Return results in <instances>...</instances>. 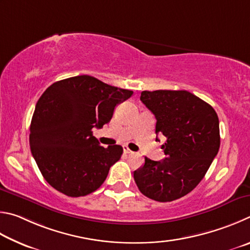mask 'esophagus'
Wrapping results in <instances>:
<instances>
[{
    "label": "esophagus",
    "mask_w": 250,
    "mask_h": 250,
    "mask_svg": "<svg viewBox=\"0 0 250 250\" xmlns=\"http://www.w3.org/2000/svg\"><path fill=\"white\" fill-rule=\"evenodd\" d=\"M123 149H124V152H125V154H132V150H130L129 149V148L127 147V146H124V147H123Z\"/></svg>",
    "instance_id": "1"
}]
</instances>
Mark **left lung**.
Here are the masks:
<instances>
[{"mask_svg": "<svg viewBox=\"0 0 250 250\" xmlns=\"http://www.w3.org/2000/svg\"><path fill=\"white\" fill-rule=\"evenodd\" d=\"M141 101L156 117V134H163L167 141L161 146L166 158L154 161L145 157L143 167L134 171L135 182L147 198L171 202L199 185L217 155V114L185 90L143 91Z\"/></svg>", "mask_w": 250, "mask_h": 250, "instance_id": "1", "label": "left lung"}]
</instances>
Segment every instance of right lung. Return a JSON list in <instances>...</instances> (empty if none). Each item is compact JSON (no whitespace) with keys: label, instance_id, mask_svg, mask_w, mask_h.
I'll list each match as a JSON object with an SVG mask.
<instances>
[{"label":"right lung","instance_id":"right-lung-1","mask_svg":"<svg viewBox=\"0 0 250 250\" xmlns=\"http://www.w3.org/2000/svg\"><path fill=\"white\" fill-rule=\"evenodd\" d=\"M133 91L91 76L57 81L39 98L30 123L29 145L39 170L57 191L84 196L102 186L123 147L104 148L92 129L111 121L116 105Z\"/></svg>","mask_w":250,"mask_h":250}]
</instances>
